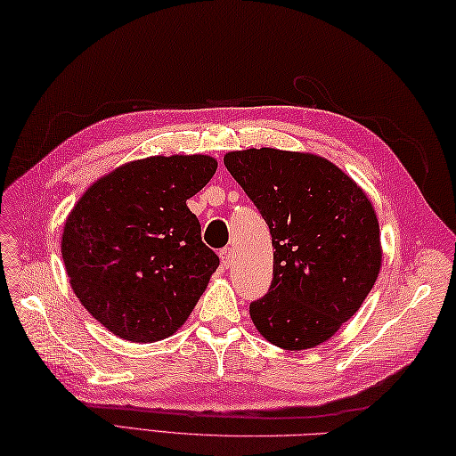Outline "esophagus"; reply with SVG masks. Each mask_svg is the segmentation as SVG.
I'll list each match as a JSON object with an SVG mask.
<instances>
[{"label":"esophagus","mask_w":456,"mask_h":456,"mask_svg":"<svg viewBox=\"0 0 456 456\" xmlns=\"http://www.w3.org/2000/svg\"><path fill=\"white\" fill-rule=\"evenodd\" d=\"M219 256H221L223 266H229L231 260H233V253H231L229 247H223V248L219 250Z\"/></svg>","instance_id":"obj_1"}]
</instances>
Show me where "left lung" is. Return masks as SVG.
<instances>
[{
    "mask_svg": "<svg viewBox=\"0 0 456 456\" xmlns=\"http://www.w3.org/2000/svg\"><path fill=\"white\" fill-rule=\"evenodd\" d=\"M223 162L273 235V284L250 304L253 323L286 351L325 343L358 312L380 273L370 200L315 154L248 149Z\"/></svg>",
    "mask_w": 456,
    "mask_h": 456,
    "instance_id": "obj_1",
    "label": "left lung"
}]
</instances>
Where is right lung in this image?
I'll return each instance as SVG.
<instances>
[{
	"instance_id": "1",
	"label": "right lung",
	"mask_w": 456,
	"mask_h": 456,
	"mask_svg": "<svg viewBox=\"0 0 456 456\" xmlns=\"http://www.w3.org/2000/svg\"><path fill=\"white\" fill-rule=\"evenodd\" d=\"M217 162L151 157L86 190L66 219L62 258L74 294L113 335L154 343L183 325L219 266L186 200Z\"/></svg>"
}]
</instances>
